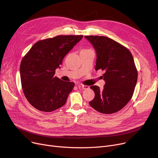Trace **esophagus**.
I'll return each instance as SVG.
<instances>
[{
  "mask_svg": "<svg viewBox=\"0 0 158 158\" xmlns=\"http://www.w3.org/2000/svg\"><path fill=\"white\" fill-rule=\"evenodd\" d=\"M78 87L80 89H82L83 90H86L89 89V86L85 85H78Z\"/></svg>",
  "mask_w": 158,
  "mask_h": 158,
  "instance_id": "esophagus-1",
  "label": "esophagus"
}]
</instances>
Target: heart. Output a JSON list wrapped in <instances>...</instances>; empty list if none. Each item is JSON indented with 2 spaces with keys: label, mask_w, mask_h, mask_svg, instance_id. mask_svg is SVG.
<instances>
[{
  "label": "heart",
  "mask_w": 158,
  "mask_h": 158,
  "mask_svg": "<svg viewBox=\"0 0 158 158\" xmlns=\"http://www.w3.org/2000/svg\"><path fill=\"white\" fill-rule=\"evenodd\" d=\"M83 50H87V49H83Z\"/></svg>",
  "instance_id": "obj_1"
}]
</instances>
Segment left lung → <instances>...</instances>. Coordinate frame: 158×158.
<instances>
[{
  "instance_id": "left-lung-1",
  "label": "left lung",
  "mask_w": 158,
  "mask_h": 158,
  "mask_svg": "<svg viewBox=\"0 0 158 158\" xmlns=\"http://www.w3.org/2000/svg\"><path fill=\"white\" fill-rule=\"evenodd\" d=\"M97 53L95 70L104 71L106 83L102 90L97 85L90 89L95 93L89 102L95 110L113 114L123 108L130 101L137 81L138 73L132 54L127 48L104 36H85Z\"/></svg>"
}]
</instances>
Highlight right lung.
<instances>
[{
  "instance_id": "1",
  "label": "right lung",
  "mask_w": 158,
  "mask_h": 158,
  "mask_svg": "<svg viewBox=\"0 0 158 158\" xmlns=\"http://www.w3.org/2000/svg\"><path fill=\"white\" fill-rule=\"evenodd\" d=\"M83 35H58L36 42L20 64L21 86L25 98L37 110L52 112L64 106L75 86L54 77L56 68Z\"/></svg>"
}]
</instances>
